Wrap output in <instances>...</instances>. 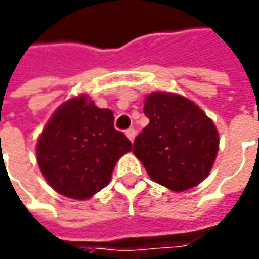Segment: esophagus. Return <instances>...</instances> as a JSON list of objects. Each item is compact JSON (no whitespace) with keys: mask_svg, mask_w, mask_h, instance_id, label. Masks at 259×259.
<instances>
[{"mask_svg":"<svg viewBox=\"0 0 259 259\" xmlns=\"http://www.w3.org/2000/svg\"><path fill=\"white\" fill-rule=\"evenodd\" d=\"M126 136L129 137L130 142H133V140H135V137H136V130L133 129V127H130V129L126 130Z\"/></svg>","mask_w":259,"mask_h":259,"instance_id":"1","label":"esophagus"}]
</instances>
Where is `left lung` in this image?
<instances>
[{
  "label": "left lung",
  "instance_id": "obj_1",
  "mask_svg": "<svg viewBox=\"0 0 259 259\" xmlns=\"http://www.w3.org/2000/svg\"><path fill=\"white\" fill-rule=\"evenodd\" d=\"M150 123L139 133L133 153L152 180L174 191L197 186L208 176L218 152V133L198 106L171 93L146 98Z\"/></svg>",
  "mask_w": 259,
  "mask_h": 259
}]
</instances>
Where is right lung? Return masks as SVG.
<instances>
[{
  "label": "right lung",
  "mask_w": 259,
  "mask_h": 259,
  "mask_svg": "<svg viewBox=\"0 0 259 259\" xmlns=\"http://www.w3.org/2000/svg\"><path fill=\"white\" fill-rule=\"evenodd\" d=\"M113 122L110 109H99L86 96L56 110L36 147L39 168L52 189L86 200L106 186L116 161L132 150L130 140Z\"/></svg>",
  "instance_id": "right-lung-1"
}]
</instances>
